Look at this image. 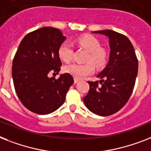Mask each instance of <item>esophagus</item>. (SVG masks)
<instances>
[{
	"label": "esophagus",
	"mask_w": 151,
	"mask_h": 151,
	"mask_svg": "<svg viewBox=\"0 0 151 151\" xmlns=\"http://www.w3.org/2000/svg\"><path fill=\"white\" fill-rule=\"evenodd\" d=\"M78 81H79V80L77 79V78H74V80H73V82H74V84H77Z\"/></svg>",
	"instance_id": "34e87169"
}]
</instances>
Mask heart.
I'll return each mask as SVG.
<instances>
[{
	"instance_id": "heart-1",
	"label": "heart",
	"mask_w": 151,
	"mask_h": 151,
	"mask_svg": "<svg viewBox=\"0 0 151 151\" xmlns=\"http://www.w3.org/2000/svg\"><path fill=\"white\" fill-rule=\"evenodd\" d=\"M78 44L85 48L89 53L87 56L86 63H71L66 65L63 68L66 73L72 75L74 78L81 79L88 75H90L95 71V66L97 67H102L107 62V52L104 49L100 47V42L96 38L90 35H83L78 38ZM72 46L69 42H64L60 44L58 48V56L61 60L69 62L71 60ZM91 62L93 63H91Z\"/></svg>"
}]
</instances>
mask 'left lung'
<instances>
[{"mask_svg":"<svg viewBox=\"0 0 151 151\" xmlns=\"http://www.w3.org/2000/svg\"><path fill=\"white\" fill-rule=\"evenodd\" d=\"M109 39V62L97 75L99 81H88L90 89L84 98V105L98 116L116 113L128 101L135 85L138 73V60L135 50L128 38L106 29L92 32Z\"/></svg>","mask_w":151,"mask_h":151,"instance_id":"left-lung-1","label":"left lung"}]
</instances>
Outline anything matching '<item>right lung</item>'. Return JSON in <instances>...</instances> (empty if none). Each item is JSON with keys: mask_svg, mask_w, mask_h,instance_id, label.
Returning <instances> with one entry per match:
<instances>
[{"mask_svg": "<svg viewBox=\"0 0 151 151\" xmlns=\"http://www.w3.org/2000/svg\"><path fill=\"white\" fill-rule=\"evenodd\" d=\"M66 39L60 29L42 27L27 34L18 46L12 78L18 99L32 112L47 115L58 109L73 84V77L67 73L58 79L49 77L60 70L58 48Z\"/></svg>", "mask_w": 151, "mask_h": 151, "instance_id": "1", "label": "right lung"}]
</instances>
